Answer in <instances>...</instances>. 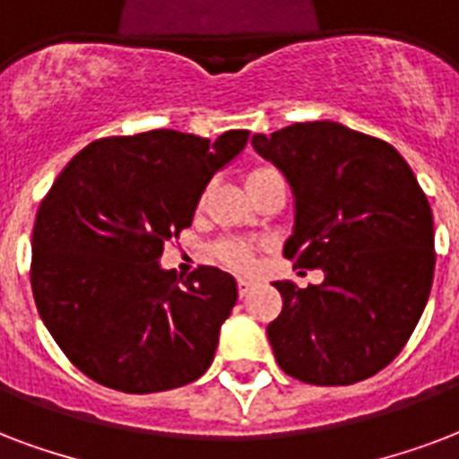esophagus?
I'll return each mask as SVG.
<instances>
[{
	"instance_id": "obj_1",
	"label": "esophagus",
	"mask_w": 459,
	"mask_h": 459,
	"mask_svg": "<svg viewBox=\"0 0 459 459\" xmlns=\"http://www.w3.org/2000/svg\"><path fill=\"white\" fill-rule=\"evenodd\" d=\"M251 288H254V281H249V278H239V295H242V298L251 290Z\"/></svg>"
}]
</instances>
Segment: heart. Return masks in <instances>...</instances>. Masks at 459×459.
<instances>
[{
    "instance_id": "1",
    "label": "heart",
    "mask_w": 459,
    "mask_h": 459,
    "mask_svg": "<svg viewBox=\"0 0 459 459\" xmlns=\"http://www.w3.org/2000/svg\"><path fill=\"white\" fill-rule=\"evenodd\" d=\"M261 171H266V169H256V171H251V177H256V174H261ZM215 254L222 264H227V266H232V268H239V271H247V268L254 266V254H251L249 247L242 242H222L215 249Z\"/></svg>"
}]
</instances>
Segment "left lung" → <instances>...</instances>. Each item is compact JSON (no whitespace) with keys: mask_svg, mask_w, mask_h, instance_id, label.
Wrapping results in <instances>:
<instances>
[{"mask_svg":"<svg viewBox=\"0 0 459 459\" xmlns=\"http://www.w3.org/2000/svg\"><path fill=\"white\" fill-rule=\"evenodd\" d=\"M295 195L282 256L322 268V285L273 282L275 360L309 385H353L399 356L433 285V215L404 157L385 140L315 120L251 137Z\"/></svg>","mask_w":459,"mask_h":459,"instance_id":"1","label":"left lung"}]
</instances>
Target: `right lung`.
Instances as JSON below:
<instances>
[{
    "label": "right lung",
    "instance_id": "obj_1",
    "mask_svg": "<svg viewBox=\"0 0 459 459\" xmlns=\"http://www.w3.org/2000/svg\"><path fill=\"white\" fill-rule=\"evenodd\" d=\"M247 140L249 130L215 143L178 130L103 137L55 178L33 225L30 288L55 343L86 377L150 394L208 370L237 281L215 266L181 281L160 258Z\"/></svg>",
    "mask_w": 459,
    "mask_h": 459
}]
</instances>
